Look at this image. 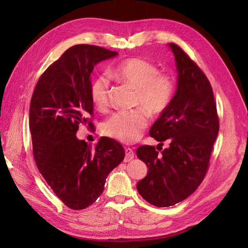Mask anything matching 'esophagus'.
<instances>
[{"label":"esophagus","instance_id":"obj_1","mask_svg":"<svg viewBox=\"0 0 248 248\" xmlns=\"http://www.w3.org/2000/svg\"><path fill=\"white\" fill-rule=\"evenodd\" d=\"M124 152H125V159H124L125 161H130V160H132L133 157H134V151H133V149L125 148Z\"/></svg>","mask_w":248,"mask_h":248}]
</instances>
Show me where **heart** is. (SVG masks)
Segmentation results:
<instances>
[{
  "label": "heart",
  "instance_id": "obj_1",
  "mask_svg": "<svg viewBox=\"0 0 248 248\" xmlns=\"http://www.w3.org/2000/svg\"><path fill=\"white\" fill-rule=\"evenodd\" d=\"M110 75L119 82L136 89L135 107L140 108L115 113L105 121L103 131L109 138L123 143H133L140 138L148 124L146 113L157 116L170 105L175 84L171 77L160 73L155 64L136 57L121 62L110 70ZM89 93L97 108H107L109 94L108 78L103 75L94 78Z\"/></svg>",
  "mask_w": 248,
  "mask_h": 248
}]
</instances>
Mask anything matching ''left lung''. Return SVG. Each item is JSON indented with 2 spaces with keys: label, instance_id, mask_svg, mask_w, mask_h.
I'll list each match as a JSON object with an SVG mask.
<instances>
[{
  "label": "left lung",
  "instance_id": "1",
  "mask_svg": "<svg viewBox=\"0 0 248 248\" xmlns=\"http://www.w3.org/2000/svg\"><path fill=\"white\" fill-rule=\"evenodd\" d=\"M168 46L176 61L177 89L149 133L157 141L167 140L170 147L162 155L152 146L136 150L139 159L148 167L147 176L136 187L155 207H170L196 191L207 172L219 128L207 77L177 45Z\"/></svg>",
  "mask_w": 248,
  "mask_h": 248
}]
</instances>
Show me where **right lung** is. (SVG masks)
I'll return each instance as SVG.
<instances>
[{
	"mask_svg": "<svg viewBox=\"0 0 248 248\" xmlns=\"http://www.w3.org/2000/svg\"><path fill=\"white\" fill-rule=\"evenodd\" d=\"M117 52L77 45L64 52L37 82L30 107L33 152L41 175L62 202L82 210L102 194L108 173L124 160V147L101 138L96 146L77 138L80 124L93 125L91 75Z\"/></svg>",
	"mask_w": 248,
	"mask_h": 248,
	"instance_id": "add662e5",
	"label": "right lung"
}]
</instances>
